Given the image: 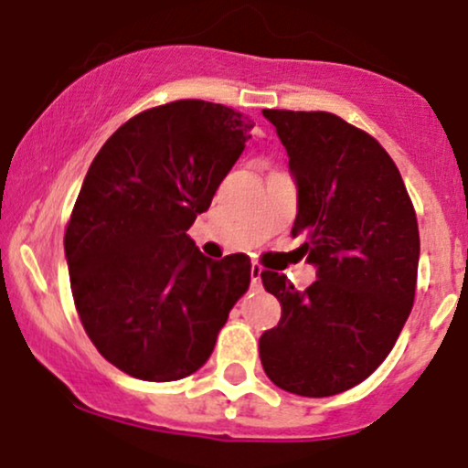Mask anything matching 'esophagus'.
<instances>
[{"instance_id":"esophagus-1","label":"esophagus","mask_w":468,"mask_h":468,"mask_svg":"<svg viewBox=\"0 0 468 468\" xmlns=\"http://www.w3.org/2000/svg\"><path fill=\"white\" fill-rule=\"evenodd\" d=\"M251 282H253V287L262 285V264H258V262L251 264Z\"/></svg>"}]
</instances>
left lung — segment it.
I'll list each match as a JSON object with an SVG mask.
<instances>
[{
  "label": "left lung",
  "instance_id": "8db88e82",
  "mask_svg": "<svg viewBox=\"0 0 468 468\" xmlns=\"http://www.w3.org/2000/svg\"><path fill=\"white\" fill-rule=\"evenodd\" d=\"M299 186L292 238L317 264L299 292L282 273L262 285L282 305L261 337L264 374L299 396H333L382 365L417 290L419 226L399 167L367 131L324 111H262Z\"/></svg>",
  "mask_w": 468,
  "mask_h": 468
}]
</instances>
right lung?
<instances>
[{"label": "right lung", "instance_id": "right-lung-1", "mask_svg": "<svg viewBox=\"0 0 468 468\" xmlns=\"http://www.w3.org/2000/svg\"><path fill=\"white\" fill-rule=\"evenodd\" d=\"M251 129L233 108L181 99L124 122L90 165L65 229L69 285L90 342L133 378L195 374L249 290V256L207 261L187 229Z\"/></svg>", "mask_w": 468, "mask_h": 468}]
</instances>
